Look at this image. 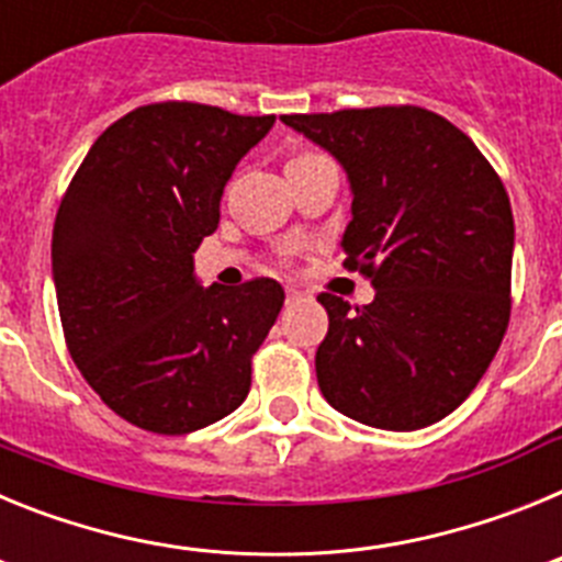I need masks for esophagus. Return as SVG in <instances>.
<instances>
[{"label":"esophagus","mask_w":562,"mask_h":562,"mask_svg":"<svg viewBox=\"0 0 562 562\" xmlns=\"http://www.w3.org/2000/svg\"><path fill=\"white\" fill-rule=\"evenodd\" d=\"M301 297V292L295 290V286H286V304H292V301H297Z\"/></svg>","instance_id":"esophagus-1"}]
</instances>
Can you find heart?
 <instances>
[{"mask_svg": "<svg viewBox=\"0 0 562 562\" xmlns=\"http://www.w3.org/2000/svg\"><path fill=\"white\" fill-rule=\"evenodd\" d=\"M297 157H310V154H295V157H292V160H297Z\"/></svg>", "mask_w": 562, "mask_h": 562, "instance_id": "obj_1", "label": "heart"}]
</instances>
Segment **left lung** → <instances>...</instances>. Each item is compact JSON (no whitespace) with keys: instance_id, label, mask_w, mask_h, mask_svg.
<instances>
[{"instance_id":"left-lung-1","label":"left lung","mask_w":562,"mask_h":562,"mask_svg":"<svg viewBox=\"0 0 562 562\" xmlns=\"http://www.w3.org/2000/svg\"><path fill=\"white\" fill-rule=\"evenodd\" d=\"M349 177L342 267L374 301L351 310L321 292L329 331L317 385L331 408L382 430H419L453 414L490 369L513 286L509 196L461 128L422 106L281 114Z\"/></svg>"}]
</instances>
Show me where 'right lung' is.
Segmentation results:
<instances>
[{
  "mask_svg": "<svg viewBox=\"0 0 562 562\" xmlns=\"http://www.w3.org/2000/svg\"><path fill=\"white\" fill-rule=\"evenodd\" d=\"M272 123L148 103L98 137L64 193L53 227L64 340L92 391L137 428L191 434L250 391L284 290L272 278L200 286L193 252L220 225L238 160Z\"/></svg>",
  "mask_w": 562,
  "mask_h": 562,
  "instance_id": "right-lung-1",
  "label": "right lung"
}]
</instances>
